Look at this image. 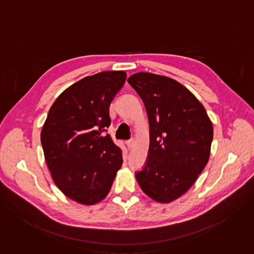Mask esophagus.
Wrapping results in <instances>:
<instances>
[{"mask_svg":"<svg viewBox=\"0 0 254 254\" xmlns=\"http://www.w3.org/2000/svg\"><path fill=\"white\" fill-rule=\"evenodd\" d=\"M127 144L128 149H131V148L133 147V139H129V140H127Z\"/></svg>","mask_w":254,"mask_h":254,"instance_id":"34e87169","label":"esophagus"}]
</instances>
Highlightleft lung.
<instances>
[{
	"mask_svg": "<svg viewBox=\"0 0 254 254\" xmlns=\"http://www.w3.org/2000/svg\"><path fill=\"white\" fill-rule=\"evenodd\" d=\"M127 82L142 99L150 125L148 159L135 178L144 194L170 203L185 194L206 167L212 123L195 95L170 77L137 72Z\"/></svg>",
	"mask_w": 254,
	"mask_h": 254,
	"instance_id": "1",
	"label": "left lung"
}]
</instances>
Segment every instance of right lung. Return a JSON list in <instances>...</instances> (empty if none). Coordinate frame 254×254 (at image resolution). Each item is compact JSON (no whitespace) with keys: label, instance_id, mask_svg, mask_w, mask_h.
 <instances>
[{"label":"right lung","instance_id":"obj_1","mask_svg":"<svg viewBox=\"0 0 254 254\" xmlns=\"http://www.w3.org/2000/svg\"><path fill=\"white\" fill-rule=\"evenodd\" d=\"M125 71H103L65 89L50 107L41 130L46 164L59 190L83 205L110 193L123 152L110 134V105L125 84Z\"/></svg>","mask_w":254,"mask_h":254}]
</instances>
